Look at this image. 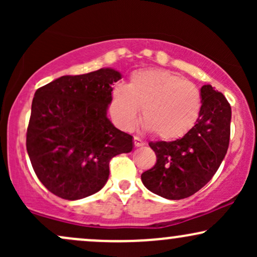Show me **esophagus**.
Masks as SVG:
<instances>
[{
	"mask_svg": "<svg viewBox=\"0 0 257 257\" xmlns=\"http://www.w3.org/2000/svg\"><path fill=\"white\" fill-rule=\"evenodd\" d=\"M134 145H135V147H141V146L145 145V141L141 140L140 138L134 137Z\"/></svg>",
	"mask_w": 257,
	"mask_h": 257,
	"instance_id": "obj_1",
	"label": "esophagus"
}]
</instances>
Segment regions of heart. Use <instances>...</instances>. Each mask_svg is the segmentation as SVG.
Segmentation results:
<instances>
[{"instance_id":"obj_1","label":"heart","mask_w":257,"mask_h":257,"mask_svg":"<svg viewBox=\"0 0 257 257\" xmlns=\"http://www.w3.org/2000/svg\"><path fill=\"white\" fill-rule=\"evenodd\" d=\"M143 123L156 137L175 140L187 134L198 119L202 95L192 82L166 70H138L128 85L112 90L110 111L117 124L131 131Z\"/></svg>"}]
</instances>
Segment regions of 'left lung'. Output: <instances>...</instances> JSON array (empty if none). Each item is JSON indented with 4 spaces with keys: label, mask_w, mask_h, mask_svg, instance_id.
<instances>
[{
    "label": "left lung",
    "mask_w": 257,
    "mask_h": 257,
    "mask_svg": "<svg viewBox=\"0 0 257 257\" xmlns=\"http://www.w3.org/2000/svg\"><path fill=\"white\" fill-rule=\"evenodd\" d=\"M202 110L196 124L175 141H156L155 167L141 174L147 190L167 199L192 196L210 181L225 158L231 134V106L210 84L200 88Z\"/></svg>",
    "instance_id": "1"
}]
</instances>
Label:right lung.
Masks as SVG:
<instances>
[{"mask_svg": "<svg viewBox=\"0 0 257 257\" xmlns=\"http://www.w3.org/2000/svg\"><path fill=\"white\" fill-rule=\"evenodd\" d=\"M122 75L105 67L61 76L38 88L26 150L44 187L63 199H82L104 187L111 158L133 150V137L107 118L111 85Z\"/></svg>", "mask_w": 257, "mask_h": 257, "instance_id": "obj_1", "label": "right lung"}]
</instances>
